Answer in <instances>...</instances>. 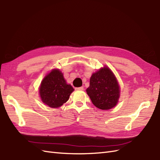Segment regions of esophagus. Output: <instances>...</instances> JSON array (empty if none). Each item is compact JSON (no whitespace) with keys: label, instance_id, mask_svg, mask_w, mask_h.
Here are the masks:
<instances>
[{"label":"esophagus","instance_id":"34e87169","mask_svg":"<svg viewBox=\"0 0 160 160\" xmlns=\"http://www.w3.org/2000/svg\"><path fill=\"white\" fill-rule=\"evenodd\" d=\"M76 89H77V90H83V89H84L83 87H79V88H77Z\"/></svg>","mask_w":160,"mask_h":160}]
</instances>
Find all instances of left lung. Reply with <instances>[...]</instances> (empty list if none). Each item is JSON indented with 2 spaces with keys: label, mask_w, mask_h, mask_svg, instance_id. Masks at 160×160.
Instances as JSON below:
<instances>
[{
  "label": "left lung",
  "mask_w": 160,
  "mask_h": 160,
  "mask_svg": "<svg viewBox=\"0 0 160 160\" xmlns=\"http://www.w3.org/2000/svg\"><path fill=\"white\" fill-rule=\"evenodd\" d=\"M86 92L93 104L102 110L115 107L120 95L118 80L107 66L92 74Z\"/></svg>",
  "instance_id": "left-lung-1"
}]
</instances>
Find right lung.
<instances>
[{
  "label": "right lung",
  "instance_id": "1",
  "mask_svg": "<svg viewBox=\"0 0 160 160\" xmlns=\"http://www.w3.org/2000/svg\"><path fill=\"white\" fill-rule=\"evenodd\" d=\"M73 91V88L67 84L59 69H53L48 73L39 88L42 102L51 108H58L67 102Z\"/></svg>",
  "mask_w": 160,
  "mask_h": 160
}]
</instances>
